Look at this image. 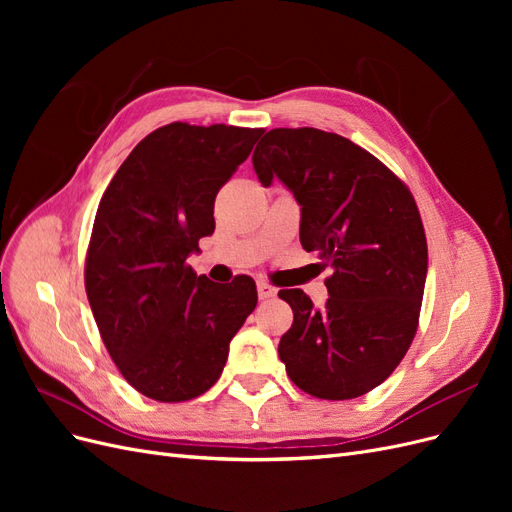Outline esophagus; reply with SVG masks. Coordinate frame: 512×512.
<instances>
[{
  "label": "esophagus",
  "mask_w": 512,
  "mask_h": 512,
  "mask_svg": "<svg viewBox=\"0 0 512 512\" xmlns=\"http://www.w3.org/2000/svg\"><path fill=\"white\" fill-rule=\"evenodd\" d=\"M256 288H258V297H260L262 301L271 299V297H275V294H277V288H273V286L267 284V282H258Z\"/></svg>",
  "instance_id": "1"
}]
</instances>
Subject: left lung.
Returning <instances> with one entry per match:
<instances>
[{"label":"left lung","mask_w":512,"mask_h":512,"mask_svg":"<svg viewBox=\"0 0 512 512\" xmlns=\"http://www.w3.org/2000/svg\"><path fill=\"white\" fill-rule=\"evenodd\" d=\"M252 164L265 188L277 177L292 192L303 250L333 269L322 309L280 290L294 314L277 348L286 374L318 399L361 397L393 374L418 327L427 239L414 198L369 151L316 128L267 132Z\"/></svg>","instance_id":"obj_1"}]
</instances>
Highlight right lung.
<instances>
[{
  "label": "right lung",
  "mask_w": 512,
  "mask_h": 512,
  "mask_svg": "<svg viewBox=\"0 0 512 512\" xmlns=\"http://www.w3.org/2000/svg\"><path fill=\"white\" fill-rule=\"evenodd\" d=\"M262 132L168 123L132 149L102 194L87 299L121 376L149 399L177 404L209 391L258 303L252 277L215 284L188 256L213 235L215 196Z\"/></svg>",
  "instance_id": "1"
}]
</instances>
